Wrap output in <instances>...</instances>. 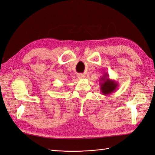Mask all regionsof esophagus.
I'll return each instance as SVG.
<instances>
[{"label":"esophagus","mask_w":155,"mask_h":155,"mask_svg":"<svg viewBox=\"0 0 155 155\" xmlns=\"http://www.w3.org/2000/svg\"><path fill=\"white\" fill-rule=\"evenodd\" d=\"M85 77H84V75H83V74H79L78 75V78H80V79H82V78H84Z\"/></svg>","instance_id":"obj_1"}]
</instances>
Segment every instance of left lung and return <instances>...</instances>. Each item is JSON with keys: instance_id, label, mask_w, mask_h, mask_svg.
<instances>
[{"instance_id": "1", "label": "left lung", "mask_w": 155, "mask_h": 155, "mask_svg": "<svg viewBox=\"0 0 155 155\" xmlns=\"http://www.w3.org/2000/svg\"><path fill=\"white\" fill-rule=\"evenodd\" d=\"M99 84L101 93L105 96L114 93L118 86L117 82L110 79L109 75L107 72H104V74L100 78Z\"/></svg>"}]
</instances>
